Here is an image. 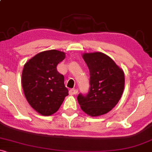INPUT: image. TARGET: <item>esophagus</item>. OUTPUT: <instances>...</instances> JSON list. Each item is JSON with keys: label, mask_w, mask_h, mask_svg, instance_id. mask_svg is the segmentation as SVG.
Here are the masks:
<instances>
[{"label": "esophagus", "mask_w": 152, "mask_h": 152, "mask_svg": "<svg viewBox=\"0 0 152 152\" xmlns=\"http://www.w3.org/2000/svg\"><path fill=\"white\" fill-rule=\"evenodd\" d=\"M77 92H78V89H71L69 90V94L71 95H76V94H77Z\"/></svg>", "instance_id": "esophagus-1"}]
</instances>
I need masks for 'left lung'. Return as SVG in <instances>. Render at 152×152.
Segmentation results:
<instances>
[{
    "label": "left lung",
    "mask_w": 152,
    "mask_h": 152,
    "mask_svg": "<svg viewBox=\"0 0 152 152\" xmlns=\"http://www.w3.org/2000/svg\"><path fill=\"white\" fill-rule=\"evenodd\" d=\"M82 57L90 75L87 95L77 97L83 111L91 116L109 112L118 103L124 88V73L114 60L102 52L84 53Z\"/></svg>",
    "instance_id": "8db88e82"
}]
</instances>
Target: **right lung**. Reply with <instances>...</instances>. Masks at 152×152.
Segmentation results:
<instances>
[{
  "label": "right lung",
  "instance_id": "add662e5",
  "mask_svg": "<svg viewBox=\"0 0 152 152\" xmlns=\"http://www.w3.org/2000/svg\"><path fill=\"white\" fill-rule=\"evenodd\" d=\"M65 58V52L52 49L37 54L24 65V95L30 106L43 116L57 112L68 95L63 75L57 71V64Z\"/></svg>",
  "mask_w": 152,
  "mask_h": 152
}]
</instances>
